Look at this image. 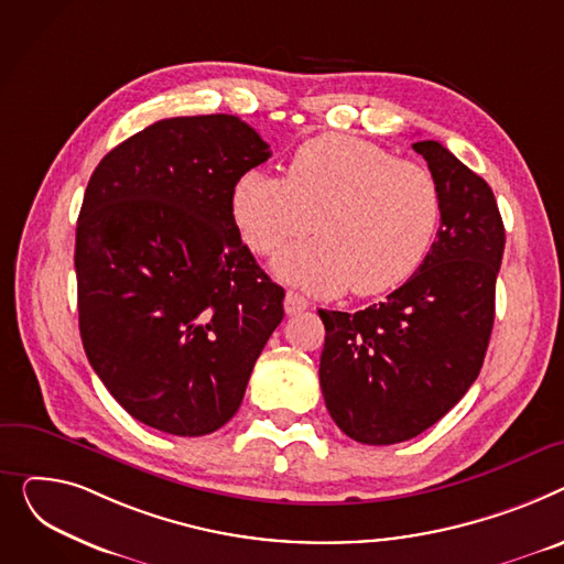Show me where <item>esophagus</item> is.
I'll return each instance as SVG.
<instances>
[{
    "label": "esophagus",
    "instance_id": "34e87169",
    "mask_svg": "<svg viewBox=\"0 0 564 564\" xmlns=\"http://www.w3.org/2000/svg\"><path fill=\"white\" fill-rule=\"evenodd\" d=\"M307 307H310V303H307L305 295L295 293V291H286V295H284V312H286L289 316L301 314V312H305Z\"/></svg>",
    "mask_w": 564,
    "mask_h": 564
}]
</instances>
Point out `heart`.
<instances>
[{"label": "heart", "mask_w": 564, "mask_h": 564, "mask_svg": "<svg viewBox=\"0 0 564 564\" xmlns=\"http://www.w3.org/2000/svg\"><path fill=\"white\" fill-rule=\"evenodd\" d=\"M231 216L246 246L271 254L275 273L310 291L378 295L410 280L435 241L442 197L427 169L346 134L305 141L286 177L248 171L231 188Z\"/></svg>", "instance_id": "b5f03b06"}]
</instances>
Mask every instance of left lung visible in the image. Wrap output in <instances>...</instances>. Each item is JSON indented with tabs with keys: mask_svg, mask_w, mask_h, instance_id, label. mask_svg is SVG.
<instances>
[{
	"mask_svg": "<svg viewBox=\"0 0 564 564\" xmlns=\"http://www.w3.org/2000/svg\"><path fill=\"white\" fill-rule=\"evenodd\" d=\"M412 148L440 186L437 241L384 303L355 314L318 310L325 408L350 440L371 446L421 435L476 382L506 248L489 184L437 141Z\"/></svg>",
	"mask_w": 564,
	"mask_h": 564,
	"instance_id": "1",
	"label": "left lung"
}]
</instances>
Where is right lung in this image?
<instances>
[{"label": "right lung", "mask_w": 564, "mask_h": 564, "mask_svg": "<svg viewBox=\"0 0 564 564\" xmlns=\"http://www.w3.org/2000/svg\"><path fill=\"white\" fill-rule=\"evenodd\" d=\"M271 148L237 116L165 118L122 141L84 193L75 269L93 371L141 423L209 435L241 408L284 316L231 216Z\"/></svg>", "instance_id": "1"}]
</instances>
